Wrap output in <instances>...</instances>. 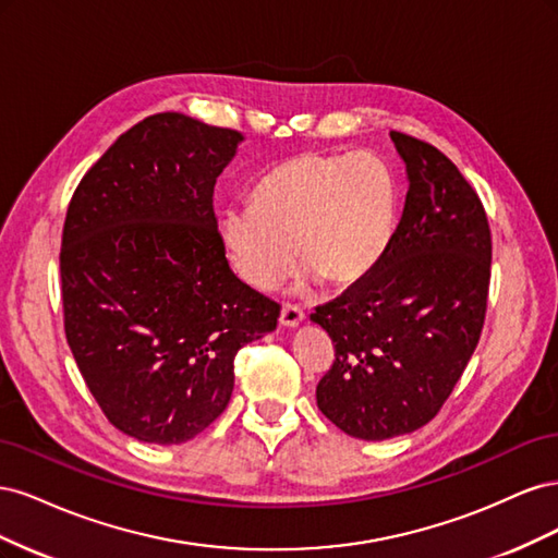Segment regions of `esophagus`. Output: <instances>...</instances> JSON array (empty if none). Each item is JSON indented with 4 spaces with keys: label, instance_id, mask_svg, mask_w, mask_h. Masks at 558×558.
Listing matches in <instances>:
<instances>
[{
    "label": "esophagus",
    "instance_id": "esophagus-1",
    "mask_svg": "<svg viewBox=\"0 0 558 558\" xmlns=\"http://www.w3.org/2000/svg\"><path fill=\"white\" fill-rule=\"evenodd\" d=\"M302 320H305V312H302L300 307L295 305H283L281 310V316H279V324L283 328H298Z\"/></svg>",
    "mask_w": 558,
    "mask_h": 558
}]
</instances>
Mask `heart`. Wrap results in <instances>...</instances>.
<instances>
[{
    "label": "heart",
    "instance_id": "b5f03b06",
    "mask_svg": "<svg viewBox=\"0 0 558 558\" xmlns=\"http://www.w3.org/2000/svg\"><path fill=\"white\" fill-rule=\"evenodd\" d=\"M398 189L373 154L305 150L269 170L251 205L230 207L221 240L242 281L272 291L298 260L330 289L363 281L393 240Z\"/></svg>",
    "mask_w": 558,
    "mask_h": 558
}]
</instances>
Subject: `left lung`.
<instances>
[{
  "mask_svg": "<svg viewBox=\"0 0 558 558\" xmlns=\"http://www.w3.org/2000/svg\"><path fill=\"white\" fill-rule=\"evenodd\" d=\"M410 191L377 267L316 307L335 344L316 404L367 442L440 412L475 351L492 279V230L477 193L442 150L391 132Z\"/></svg>",
  "mask_w": 558,
  "mask_h": 558,
  "instance_id": "8db88e82",
  "label": "left lung"
}]
</instances>
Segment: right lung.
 <instances>
[{
  "label": "right lung",
  "instance_id": "obj_1",
  "mask_svg": "<svg viewBox=\"0 0 558 558\" xmlns=\"http://www.w3.org/2000/svg\"><path fill=\"white\" fill-rule=\"evenodd\" d=\"M244 142L183 113L121 134L70 202L64 335L111 424L150 445L193 440L228 408L234 356L279 305L234 277L214 185Z\"/></svg>",
  "mask_w": 558,
  "mask_h": 558
}]
</instances>
